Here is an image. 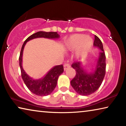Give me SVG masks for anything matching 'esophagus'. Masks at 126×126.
Wrapping results in <instances>:
<instances>
[{"label":"esophagus","mask_w":126,"mask_h":126,"mask_svg":"<svg viewBox=\"0 0 126 126\" xmlns=\"http://www.w3.org/2000/svg\"><path fill=\"white\" fill-rule=\"evenodd\" d=\"M71 67V66L69 64H65L64 65V70L65 71L66 69H67L68 68H69Z\"/></svg>","instance_id":"1"}]
</instances>
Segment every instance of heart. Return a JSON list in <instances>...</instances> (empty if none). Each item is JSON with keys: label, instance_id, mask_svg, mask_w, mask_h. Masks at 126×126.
Returning <instances> with one entry per match:
<instances>
[{"label": "heart", "instance_id": "heart-1", "mask_svg": "<svg viewBox=\"0 0 126 126\" xmlns=\"http://www.w3.org/2000/svg\"><path fill=\"white\" fill-rule=\"evenodd\" d=\"M93 40L90 36L76 34L69 38L67 41L68 48L74 50L78 48L77 54L82 58L86 57L93 46Z\"/></svg>", "mask_w": 126, "mask_h": 126}]
</instances>
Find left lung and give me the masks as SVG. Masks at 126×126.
<instances>
[{"instance_id": "8db88e82", "label": "left lung", "mask_w": 126, "mask_h": 126, "mask_svg": "<svg viewBox=\"0 0 126 126\" xmlns=\"http://www.w3.org/2000/svg\"><path fill=\"white\" fill-rule=\"evenodd\" d=\"M93 46L98 48L101 52L94 70L88 73L81 66L79 62L72 64V67L76 71V76L71 81V86L77 93L81 95H88L94 93L101 86L106 74V55L101 40L94 36Z\"/></svg>"}]
</instances>
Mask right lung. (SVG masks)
Wrapping results in <instances>:
<instances>
[{
    "instance_id": "1",
    "label": "right lung",
    "mask_w": 126,
    "mask_h": 126,
    "mask_svg": "<svg viewBox=\"0 0 126 126\" xmlns=\"http://www.w3.org/2000/svg\"><path fill=\"white\" fill-rule=\"evenodd\" d=\"M37 38H45L49 39H55L59 38L57 32H38L27 38L23 43L21 49L19 58V65L21 71V75L25 84L29 91L35 95L39 96H46L52 92L57 86V80L59 76L64 71L62 64L56 65L52 68L43 78L39 79H33L25 73L22 67V56L23 49L27 42Z\"/></svg>"
}]
</instances>
